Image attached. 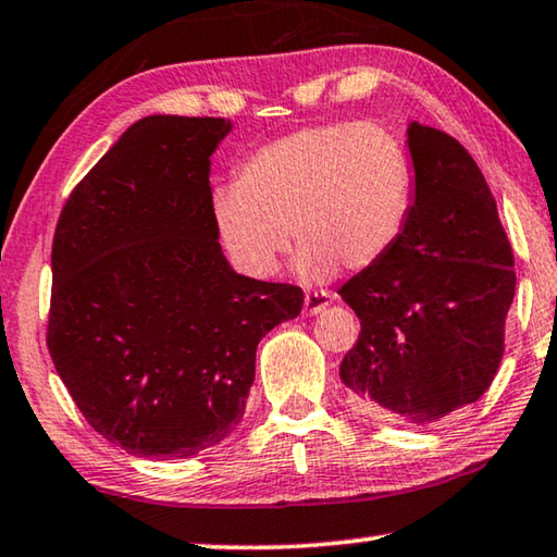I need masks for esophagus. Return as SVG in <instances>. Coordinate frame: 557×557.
I'll return each mask as SVG.
<instances>
[{
  "instance_id": "1",
  "label": "esophagus",
  "mask_w": 557,
  "mask_h": 557,
  "mask_svg": "<svg viewBox=\"0 0 557 557\" xmlns=\"http://www.w3.org/2000/svg\"><path fill=\"white\" fill-rule=\"evenodd\" d=\"M331 300H333V294L331 290H306V296H304V313L306 315H315V313H321L325 306H331Z\"/></svg>"
}]
</instances>
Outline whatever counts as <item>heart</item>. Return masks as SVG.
<instances>
[{
  "label": "heart",
  "instance_id": "1",
  "mask_svg": "<svg viewBox=\"0 0 557 557\" xmlns=\"http://www.w3.org/2000/svg\"><path fill=\"white\" fill-rule=\"evenodd\" d=\"M412 197V162L389 127L335 121L296 127L253 150L236 168L234 189L214 193L212 219L246 276L276 271L288 228L300 244V273L327 276L385 257L405 232Z\"/></svg>",
  "mask_w": 557,
  "mask_h": 557
}]
</instances>
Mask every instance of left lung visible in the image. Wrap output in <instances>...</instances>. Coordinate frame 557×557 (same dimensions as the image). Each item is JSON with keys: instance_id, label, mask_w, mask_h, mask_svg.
<instances>
[{"instance_id": "left-lung-1", "label": "left lung", "mask_w": 557, "mask_h": 557, "mask_svg": "<svg viewBox=\"0 0 557 557\" xmlns=\"http://www.w3.org/2000/svg\"><path fill=\"white\" fill-rule=\"evenodd\" d=\"M414 202L399 242L343 284L360 335L341 362L352 405L426 426L484 395L516 294L510 242L459 140L412 123Z\"/></svg>"}]
</instances>
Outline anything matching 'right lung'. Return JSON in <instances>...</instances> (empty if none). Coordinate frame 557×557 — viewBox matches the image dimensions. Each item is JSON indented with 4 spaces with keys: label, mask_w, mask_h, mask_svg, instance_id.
I'll use <instances>...</instances> for the list:
<instances>
[{
    "label": "right lung",
    "mask_w": 557,
    "mask_h": 557,
    "mask_svg": "<svg viewBox=\"0 0 557 557\" xmlns=\"http://www.w3.org/2000/svg\"><path fill=\"white\" fill-rule=\"evenodd\" d=\"M224 117L148 115L73 187L51 246L49 355L108 442L187 459L242 422L257 345L304 290L239 276L212 219Z\"/></svg>",
    "instance_id": "obj_1"
}]
</instances>
